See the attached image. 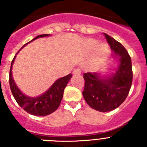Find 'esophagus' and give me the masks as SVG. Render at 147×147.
<instances>
[{"mask_svg":"<svg viewBox=\"0 0 147 147\" xmlns=\"http://www.w3.org/2000/svg\"><path fill=\"white\" fill-rule=\"evenodd\" d=\"M74 75H80L82 73V71L81 69H80V68H76V69H75L74 71Z\"/></svg>","mask_w":147,"mask_h":147,"instance_id":"1","label":"esophagus"}]
</instances>
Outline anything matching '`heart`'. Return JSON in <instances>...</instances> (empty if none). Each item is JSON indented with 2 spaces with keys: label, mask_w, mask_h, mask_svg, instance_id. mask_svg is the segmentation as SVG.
Instances as JSON below:
<instances>
[{
  "label": "heart",
  "mask_w": 147,
  "mask_h": 147,
  "mask_svg": "<svg viewBox=\"0 0 147 147\" xmlns=\"http://www.w3.org/2000/svg\"><path fill=\"white\" fill-rule=\"evenodd\" d=\"M98 42L96 40H88V47L90 49H94L96 48L94 54V61L97 63L102 62L107 57L110 53V48L109 45L106 43L99 44Z\"/></svg>",
  "instance_id": "1"
}]
</instances>
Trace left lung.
Segmentation results:
<instances>
[{
	"label": "left lung",
	"instance_id": "left-lung-1",
	"mask_svg": "<svg viewBox=\"0 0 147 147\" xmlns=\"http://www.w3.org/2000/svg\"><path fill=\"white\" fill-rule=\"evenodd\" d=\"M119 61L115 72L102 76L99 73H85V88L82 92L85 102L91 108L99 112L115 110L124 102L132 82V62L125 48L114 38L104 34Z\"/></svg>",
	"mask_w": 147,
	"mask_h": 147
}]
</instances>
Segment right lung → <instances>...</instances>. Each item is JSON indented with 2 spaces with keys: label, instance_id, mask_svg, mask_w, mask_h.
<instances>
[{
  "label": "right lung",
  "instance_id": "1",
  "mask_svg": "<svg viewBox=\"0 0 147 147\" xmlns=\"http://www.w3.org/2000/svg\"><path fill=\"white\" fill-rule=\"evenodd\" d=\"M49 35L50 34L38 35L33 40H31L30 42H32L37 38H40V37H48ZM30 42H27L26 44L23 45V47L19 50V51ZM18 53L16 54V55L18 54ZM16 55L15 56L14 59L11 61L9 71L10 89H11V93H12L15 99L16 100V102L23 110L32 115H37V116H45V115H48L54 113L60 105L62 98L63 97L64 89L67 86V82L71 80L72 74H70L64 77L58 79L48 90H46L43 94L40 95L39 96H27L20 91V90L18 88L15 81L13 80L11 70H12L13 63H14V61L16 57Z\"/></svg>",
  "mask_w": 147,
  "mask_h": 147
}]
</instances>
